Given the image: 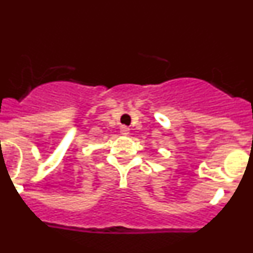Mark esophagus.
I'll list each match as a JSON object with an SVG mask.
<instances>
[{
  "instance_id": "34e87169",
  "label": "esophagus",
  "mask_w": 253,
  "mask_h": 253,
  "mask_svg": "<svg viewBox=\"0 0 253 253\" xmlns=\"http://www.w3.org/2000/svg\"><path fill=\"white\" fill-rule=\"evenodd\" d=\"M120 133H122L123 135H128V134H129L128 126H122V128H120Z\"/></svg>"
}]
</instances>
